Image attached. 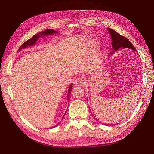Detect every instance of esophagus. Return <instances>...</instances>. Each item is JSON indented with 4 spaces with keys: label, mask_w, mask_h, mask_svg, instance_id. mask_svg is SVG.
I'll return each instance as SVG.
<instances>
[{
    "label": "esophagus",
    "mask_w": 154,
    "mask_h": 154,
    "mask_svg": "<svg viewBox=\"0 0 154 154\" xmlns=\"http://www.w3.org/2000/svg\"><path fill=\"white\" fill-rule=\"evenodd\" d=\"M74 84L76 86H82L85 84V81L81 77L77 78L74 81Z\"/></svg>",
    "instance_id": "obj_1"
}]
</instances>
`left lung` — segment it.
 I'll return each instance as SVG.
<instances>
[{
	"label": "left lung",
	"mask_w": 154,
	"mask_h": 154,
	"mask_svg": "<svg viewBox=\"0 0 154 154\" xmlns=\"http://www.w3.org/2000/svg\"><path fill=\"white\" fill-rule=\"evenodd\" d=\"M108 29L111 35V38L112 40V49H114L112 51V52H111L109 54H113L115 52V51H117L120 48H130L132 50L137 51L136 48H134V46L127 38H125V36L119 35L118 32H116L113 29L110 28H108ZM88 108H89V107H88ZM94 118L97 120L96 118ZM110 126H113V124H110Z\"/></svg>",
	"instance_id": "8db88e82"
}]
</instances>
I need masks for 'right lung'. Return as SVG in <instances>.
Listing matches in <instances>:
<instances>
[{
  "label": "right lung",
  "mask_w": 154,
  "mask_h": 154,
  "mask_svg": "<svg viewBox=\"0 0 154 154\" xmlns=\"http://www.w3.org/2000/svg\"><path fill=\"white\" fill-rule=\"evenodd\" d=\"M54 33H58V31H56L53 30V29H48L45 30L44 31H42V32H38V33L35 35L33 36H32L31 38H30L29 40H27L26 42H25L20 46V48L18 49V51H20V50L22 49H24V48H27V46H32V45H33L35 44H36L37 40H38L39 38H40V37L45 36V35H46V36H48V35H53ZM72 85V84H71V85H70L69 88V91H68V93H67V100H68V101H69V99L70 94H71V92ZM65 115H66V114H65L63 115V118L64 117ZM60 122H60L58 123H57V125H56L54 126V127H57V126L59 125V123H60Z\"/></svg>",
  "instance_id": "obj_1"
}]
</instances>
